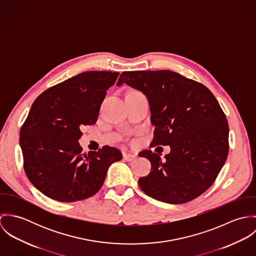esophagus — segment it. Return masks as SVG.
<instances>
[{
	"instance_id": "obj_1",
	"label": "esophagus",
	"mask_w": 256,
	"mask_h": 256,
	"mask_svg": "<svg viewBox=\"0 0 256 256\" xmlns=\"http://www.w3.org/2000/svg\"><path fill=\"white\" fill-rule=\"evenodd\" d=\"M123 158L126 160V162H132L136 158V156L135 154H123Z\"/></svg>"
}]
</instances>
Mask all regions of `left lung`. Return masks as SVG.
<instances>
[{
  "label": "left lung",
  "mask_w": 256,
  "mask_h": 256,
  "mask_svg": "<svg viewBox=\"0 0 256 256\" xmlns=\"http://www.w3.org/2000/svg\"><path fill=\"white\" fill-rule=\"evenodd\" d=\"M123 84L148 98L154 126L152 146H170L160 156L139 154L150 172L139 178L148 196L170 204L189 202L215 182L228 152V125L214 94L202 84L170 71H133L120 74Z\"/></svg>",
  "instance_id": "1"
}]
</instances>
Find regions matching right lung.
Segmentation results:
<instances>
[{
  "mask_svg": "<svg viewBox=\"0 0 256 256\" xmlns=\"http://www.w3.org/2000/svg\"><path fill=\"white\" fill-rule=\"evenodd\" d=\"M118 72L78 74L42 92L32 106L20 132L24 168L41 193L60 202L94 195L111 164L122 158L119 150L104 146L82 154L80 129L94 125L106 90Z\"/></svg>",
  "mask_w": 256,
  "mask_h": 256,
  "instance_id": "obj_1",
  "label": "right lung"
}]
</instances>
